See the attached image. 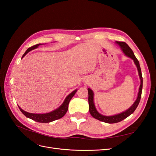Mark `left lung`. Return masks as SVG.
<instances>
[{
  "mask_svg": "<svg viewBox=\"0 0 156 156\" xmlns=\"http://www.w3.org/2000/svg\"><path fill=\"white\" fill-rule=\"evenodd\" d=\"M115 43L117 45H119L122 52H123L126 56H127V57H129L130 58H131L133 60V62H134L135 64L136 65V68H137V70H138L139 78L140 80V84L139 89L137 98H136V100L133 103V104L129 108H127V109L125 111H123L122 112L119 113V114L115 115L112 116L103 115L100 114V113L97 111L96 108L95 107V105H94V92L92 91V89L88 88L90 113V115L94 118V119H96L97 120H99L100 121H101L103 122H105V123H108V124L117 123V122H119L122 120H124L125 119H126L127 117H128L129 115H131L132 113L135 111V110L136 109V107H137V106L139 105V103L140 100L141 94H142V90H143V77H142V73H141V69H140L139 60L135 57L133 51L131 50V49L128 46V45H127L126 43H125V42L115 41Z\"/></svg>",
  "mask_w": 156,
  "mask_h": 156,
  "instance_id": "8db88e82",
  "label": "left lung"
}]
</instances>
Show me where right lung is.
Wrapping results in <instances>:
<instances>
[{
  "mask_svg": "<svg viewBox=\"0 0 156 156\" xmlns=\"http://www.w3.org/2000/svg\"><path fill=\"white\" fill-rule=\"evenodd\" d=\"M43 44H38L31 47V48H29L25 51V53L23 54V55L22 56V58L24 57V56L28 53H29V52H30V51H32L33 49H35L37 48L39 45H43ZM77 91V89L75 90H73L72 92H71L69 95L65 98V100H64V102L62 103V105H61L59 107H58L57 108H56L55 110L51 111L50 112L44 113V114L30 113V112H28L27 111H25L24 110H23L20 106H18V107H19V108H20V109L23 114L26 117L29 118V119H30L34 120L36 122H40V123H49V122L60 119L65 115V114L66 113V112L68 109V105H69V103L71 100V99L73 97L75 94L76 93Z\"/></svg>",
  "mask_w": 156,
  "mask_h": 156,
  "instance_id": "obj_1",
  "label": "right lung"
}]
</instances>
